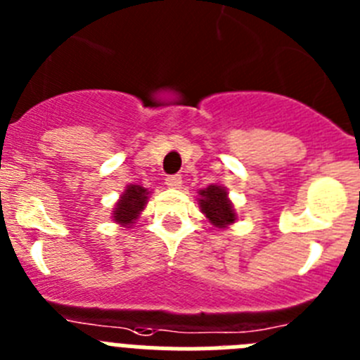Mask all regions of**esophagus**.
<instances>
[{
    "mask_svg": "<svg viewBox=\"0 0 360 360\" xmlns=\"http://www.w3.org/2000/svg\"><path fill=\"white\" fill-rule=\"evenodd\" d=\"M165 183H167V186L170 188H181V184H183V179H181V176H167V179H165Z\"/></svg>",
    "mask_w": 360,
    "mask_h": 360,
    "instance_id": "34e87169",
    "label": "esophagus"
}]
</instances>
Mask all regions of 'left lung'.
Returning <instances> with one entry per match:
<instances>
[{
	"label": "left lung",
	"mask_w": 360,
	"mask_h": 360,
	"mask_svg": "<svg viewBox=\"0 0 360 360\" xmlns=\"http://www.w3.org/2000/svg\"><path fill=\"white\" fill-rule=\"evenodd\" d=\"M200 208L202 213L210 219L213 226L217 228H226L228 224L235 222V212H233V206L228 199V192H226L222 186H213L204 188L200 190Z\"/></svg>",
	"instance_id": "left-lung-1"
}]
</instances>
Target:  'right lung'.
Instances as JSON below:
<instances>
[{"mask_svg": "<svg viewBox=\"0 0 360 360\" xmlns=\"http://www.w3.org/2000/svg\"><path fill=\"white\" fill-rule=\"evenodd\" d=\"M147 190L138 184H131L118 200L115 210V220L118 224H132V220H136L138 213L143 210L145 202H147Z\"/></svg>", "mask_w": 360, "mask_h": 360, "instance_id": "add662e5", "label": "right lung"}]
</instances>
